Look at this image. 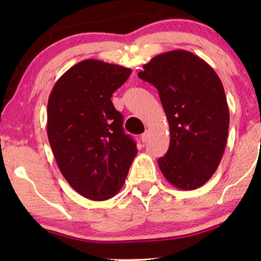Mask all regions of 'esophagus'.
Returning <instances> with one entry per match:
<instances>
[{
	"instance_id": "34e87169",
	"label": "esophagus",
	"mask_w": 261,
	"mask_h": 261,
	"mask_svg": "<svg viewBox=\"0 0 261 261\" xmlns=\"http://www.w3.org/2000/svg\"><path fill=\"white\" fill-rule=\"evenodd\" d=\"M148 137H149V132L148 131H145L143 135H141V141H143V143H146L147 141V139H148Z\"/></svg>"
}]
</instances>
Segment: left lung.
Returning <instances> with one entry per match:
<instances>
[{"label":"left lung","instance_id":"left-lung-1","mask_svg":"<svg viewBox=\"0 0 261 261\" xmlns=\"http://www.w3.org/2000/svg\"><path fill=\"white\" fill-rule=\"evenodd\" d=\"M143 68L138 77L156 87L169 123V148L159 167L175 188H200L218 169L227 144L222 83L208 63L183 49L153 57Z\"/></svg>","mask_w":261,"mask_h":261}]
</instances>
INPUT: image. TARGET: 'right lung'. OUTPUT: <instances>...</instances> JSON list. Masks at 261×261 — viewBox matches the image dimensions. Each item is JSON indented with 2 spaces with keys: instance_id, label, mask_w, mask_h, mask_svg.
<instances>
[{
  "instance_id": "obj_1",
  "label": "right lung",
  "mask_w": 261,
  "mask_h": 261,
  "mask_svg": "<svg viewBox=\"0 0 261 261\" xmlns=\"http://www.w3.org/2000/svg\"><path fill=\"white\" fill-rule=\"evenodd\" d=\"M130 74L129 68L84 60L62 74L48 99L47 135L57 166L87 199L118 193L138 152L110 100Z\"/></svg>"
}]
</instances>
